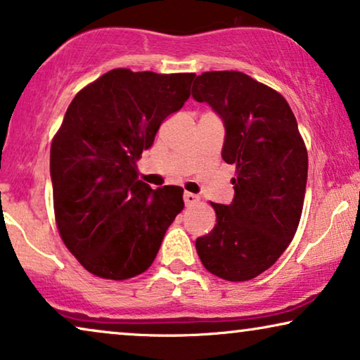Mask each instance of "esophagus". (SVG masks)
<instances>
[{"instance_id": "1", "label": "esophagus", "mask_w": 360, "mask_h": 360, "mask_svg": "<svg viewBox=\"0 0 360 360\" xmlns=\"http://www.w3.org/2000/svg\"><path fill=\"white\" fill-rule=\"evenodd\" d=\"M184 200H185V205L186 206H193V205H196L200 201V196L198 195H193V193H188V191H186V193L184 195Z\"/></svg>"}]
</instances>
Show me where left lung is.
I'll return each instance as SVG.
<instances>
[{
    "label": "left lung",
    "mask_w": 360,
    "mask_h": 360,
    "mask_svg": "<svg viewBox=\"0 0 360 360\" xmlns=\"http://www.w3.org/2000/svg\"><path fill=\"white\" fill-rule=\"evenodd\" d=\"M191 93L223 117L221 155L236 165L233 203H211L216 224L196 239V252L216 277L245 282L272 267L297 233L307 146L287 100L243 72L201 73Z\"/></svg>",
    "instance_id": "8db88e82"
}]
</instances>
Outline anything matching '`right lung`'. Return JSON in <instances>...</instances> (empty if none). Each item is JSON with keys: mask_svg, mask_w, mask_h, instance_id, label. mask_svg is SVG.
I'll return each mask as SVG.
<instances>
[{"mask_svg": "<svg viewBox=\"0 0 360 360\" xmlns=\"http://www.w3.org/2000/svg\"><path fill=\"white\" fill-rule=\"evenodd\" d=\"M193 78L115 68L67 108L51 146L53 213L63 244L96 277L146 272L184 210V188L152 190L136 162L188 100Z\"/></svg>", "mask_w": 360, "mask_h": 360, "instance_id": "right-lung-1", "label": "right lung"}]
</instances>
